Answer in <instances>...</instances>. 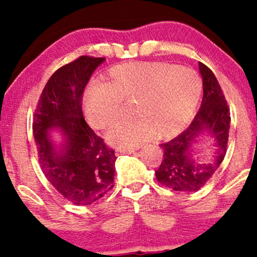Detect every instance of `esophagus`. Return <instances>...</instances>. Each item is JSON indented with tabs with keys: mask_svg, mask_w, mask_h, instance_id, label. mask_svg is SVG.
<instances>
[{
	"mask_svg": "<svg viewBox=\"0 0 257 257\" xmlns=\"http://www.w3.org/2000/svg\"><path fill=\"white\" fill-rule=\"evenodd\" d=\"M135 153V150H121L119 149L115 151V156H121V154H131Z\"/></svg>",
	"mask_w": 257,
	"mask_h": 257,
	"instance_id": "1",
	"label": "esophagus"
}]
</instances>
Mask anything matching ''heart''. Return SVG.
Masks as SVG:
<instances>
[{
    "label": "heart",
    "instance_id": "b5f03b06",
    "mask_svg": "<svg viewBox=\"0 0 257 257\" xmlns=\"http://www.w3.org/2000/svg\"><path fill=\"white\" fill-rule=\"evenodd\" d=\"M202 91L198 73L187 66L133 62L111 69L107 84L92 83L84 93L90 125L103 130L118 118L122 101H135L130 121H119L106 133L107 143L136 149L153 137L170 138L191 120Z\"/></svg>",
    "mask_w": 257,
    "mask_h": 257
}]
</instances>
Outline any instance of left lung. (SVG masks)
<instances>
[{"label":"left lung","mask_w":257,"mask_h":257,"mask_svg":"<svg viewBox=\"0 0 257 257\" xmlns=\"http://www.w3.org/2000/svg\"><path fill=\"white\" fill-rule=\"evenodd\" d=\"M202 76L201 107L188 128L168 143L161 144L164 159L156 171L157 180L178 192H195L212 178L226 156L230 127V113L226 98L215 75L208 66L199 63ZM208 133L214 138L213 158L209 162L194 160L191 145L200 135Z\"/></svg>","instance_id":"8db88e82"}]
</instances>
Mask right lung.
Masks as SVG:
<instances>
[{
    "instance_id": "add662e5",
    "label": "right lung",
    "mask_w": 257,
    "mask_h": 257,
    "mask_svg": "<svg viewBox=\"0 0 257 257\" xmlns=\"http://www.w3.org/2000/svg\"><path fill=\"white\" fill-rule=\"evenodd\" d=\"M105 58L82 56L59 68L45 84L34 114L33 132L45 178L73 205L86 206L114 186V151L86 124L84 89ZM52 132L61 133L57 146Z\"/></svg>"
}]
</instances>
